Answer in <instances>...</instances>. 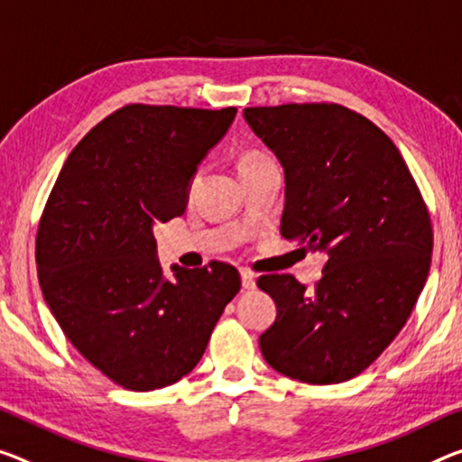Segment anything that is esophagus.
Masks as SVG:
<instances>
[{
	"instance_id": "obj_1",
	"label": "esophagus",
	"mask_w": 462,
	"mask_h": 462,
	"mask_svg": "<svg viewBox=\"0 0 462 462\" xmlns=\"http://www.w3.org/2000/svg\"><path fill=\"white\" fill-rule=\"evenodd\" d=\"M241 287L244 289H254L255 287V274L252 271H241Z\"/></svg>"
}]
</instances>
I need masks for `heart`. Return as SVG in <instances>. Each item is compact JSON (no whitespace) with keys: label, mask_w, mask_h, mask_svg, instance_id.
Segmentation results:
<instances>
[{"label":"heart","mask_w":462,"mask_h":462,"mask_svg":"<svg viewBox=\"0 0 462 462\" xmlns=\"http://www.w3.org/2000/svg\"><path fill=\"white\" fill-rule=\"evenodd\" d=\"M266 159H271V157H266V154H262V152H250V154H245V157L239 161V167L241 165H252V162L266 161ZM191 183H196V177H194V181H191Z\"/></svg>","instance_id":"obj_1"}]
</instances>
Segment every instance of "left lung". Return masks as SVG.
<instances>
[{"mask_svg": "<svg viewBox=\"0 0 462 462\" xmlns=\"http://www.w3.org/2000/svg\"><path fill=\"white\" fill-rule=\"evenodd\" d=\"M244 117L285 169L282 237L328 254L314 291L293 274L260 276L276 303L260 351L305 384L351 380L393 343L425 285L428 207L394 142L343 105L247 107Z\"/></svg>", "mask_w": 462, "mask_h": 462, "instance_id": "1", "label": "left lung"}]
</instances>
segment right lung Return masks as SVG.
<instances>
[{"mask_svg":"<svg viewBox=\"0 0 462 462\" xmlns=\"http://www.w3.org/2000/svg\"><path fill=\"white\" fill-rule=\"evenodd\" d=\"M236 107L125 105L78 142L37 231L42 297L78 353L136 393L175 384L207 351L241 279L225 262L171 266L152 226L181 217L189 181Z\"/></svg>","mask_w":462,"mask_h":462,"instance_id":"1","label":"right lung"}]
</instances>
